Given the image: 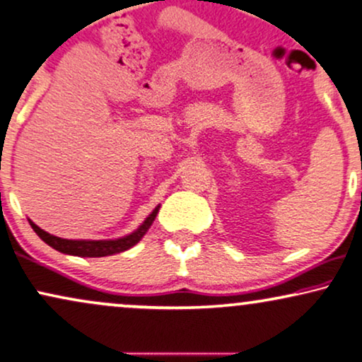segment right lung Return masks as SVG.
Returning <instances> with one entry per match:
<instances>
[{"mask_svg": "<svg viewBox=\"0 0 362 362\" xmlns=\"http://www.w3.org/2000/svg\"><path fill=\"white\" fill-rule=\"evenodd\" d=\"M159 211V206L154 208L151 214L144 219V223L133 231L128 236L119 238V239H110V241H89V239H63L58 236H53V234L43 231L41 228H37L35 223L30 221L31 228L35 229V233L40 236L43 241L48 244V246L53 247V250L63 252V255H73V256H81V257H103V256H111L116 255V252H123L129 247H133L134 244L141 241V238L146 234V231L151 228V224L156 218Z\"/></svg>", "mask_w": 362, "mask_h": 362, "instance_id": "obj_1", "label": "right lung"}]
</instances>
